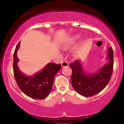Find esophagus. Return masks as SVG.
I'll return each mask as SVG.
<instances>
[{
    "label": "esophagus",
    "mask_w": 124,
    "mask_h": 124,
    "mask_svg": "<svg viewBox=\"0 0 124 124\" xmlns=\"http://www.w3.org/2000/svg\"><path fill=\"white\" fill-rule=\"evenodd\" d=\"M68 65H69V64L66 61H63V62H62V63H61V66L62 67H67L68 66Z\"/></svg>",
    "instance_id": "1"
}]
</instances>
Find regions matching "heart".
Returning a JSON list of instances; mask_svg holds the SVG:
<instances>
[{"label":"heart","instance_id":"obj_1","mask_svg":"<svg viewBox=\"0 0 124 124\" xmlns=\"http://www.w3.org/2000/svg\"><path fill=\"white\" fill-rule=\"evenodd\" d=\"M81 36L80 35H76L75 36L73 37L72 38H70V39H68L64 42L63 44V48L65 49H67L68 48H69L72 46V45H73L74 44H75L78 40L80 39Z\"/></svg>","mask_w":124,"mask_h":124}]
</instances>
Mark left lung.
<instances>
[{
    "label": "left lung",
    "instance_id": "left-lung-1",
    "mask_svg": "<svg viewBox=\"0 0 124 124\" xmlns=\"http://www.w3.org/2000/svg\"><path fill=\"white\" fill-rule=\"evenodd\" d=\"M106 58L108 62L93 73H86L80 60L70 64L72 70L71 83L74 89L84 97H90L101 92L106 87L111 77L113 70V50L107 49Z\"/></svg>",
    "mask_w": 124,
    "mask_h": 124
}]
</instances>
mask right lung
Masks as SVG:
<instances>
[{
  "label": "right lung",
  "mask_w": 124,
  "mask_h": 124,
  "mask_svg": "<svg viewBox=\"0 0 124 124\" xmlns=\"http://www.w3.org/2000/svg\"><path fill=\"white\" fill-rule=\"evenodd\" d=\"M20 44V42L17 45L13 55V72L17 84L22 92L30 97L38 100L45 99L51 93L54 78L60 69L61 64L49 63L33 76H27L20 70L17 65L19 59L17 52Z\"/></svg>",
  "instance_id": "add662e5"
}]
</instances>
